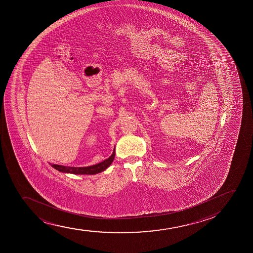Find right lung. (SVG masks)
I'll list each match as a JSON object with an SVG mask.
<instances>
[{"label":"right lung","mask_w":253,"mask_h":253,"mask_svg":"<svg viewBox=\"0 0 253 253\" xmlns=\"http://www.w3.org/2000/svg\"><path fill=\"white\" fill-rule=\"evenodd\" d=\"M115 149L113 154H111L107 160H104L103 162L99 163L94 166H87V167H70V166H59V165H52L53 168L57 169L59 171L63 173H71L75 174H95L104 171L105 169L111 166L115 158Z\"/></svg>","instance_id":"obj_1"}]
</instances>
